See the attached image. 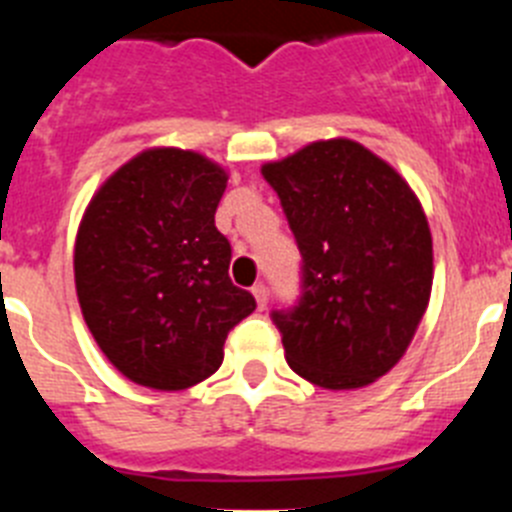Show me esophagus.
<instances>
[{"label": "esophagus", "instance_id": "obj_1", "mask_svg": "<svg viewBox=\"0 0 512 512\" xmlns=\"http://www.w3.org/2000/svg\"><path fill=\"white\" fill-rule=\"evenodd\" d=\"M253 297H256V302H259V310H264L266 307V302H269V287H266L264 282H259V284H253Z\"/></svg>", "mask_w": 512, "mask_h": 512}]
</instances>
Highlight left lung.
I'll list each match as a JSON object with an SVG mask.
<instances>
[{
	"label": "left lung",
	"mask_w": 512,
	"mask_h": 512,
	"mask_svg": "<svg viewBox=\"0 0 512 512\" xmlns=\"http://www.w3.org/2000/svg\"><path fill=\"white\" fill-rule=\"evenodd\" d=\"M300 248V297L274 307L287 364L325 390L364 387L413 341L433 284L423 207L354 140H320L261 169Z\"/></svg>",
	"instance_id": "8db88e82"
}]
</instances>
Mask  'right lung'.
Masks as SVG:
<instances>
[{"label": "right lung", "mask_w": 512, "mask_h": 512, "mask_svg": "<svg viewBox=\"0 0 512 512\" xmlns=\"http://www.w3.org/2000/svg\"><path fill=\"white\" fill-rule=\"evenodd\" d=\"M228 176L200 153L156 148L102 184L76 235L81 312L104 356L153 390L217 372L230 330L256 310L228 277L215 228Z\"/></svg>", "instance_id": "1"}]
</instances>
